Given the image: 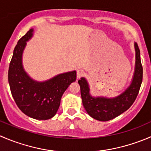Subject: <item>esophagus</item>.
Returning <instances> with one entry per match:
<instances>
[{
	"instance_id": "1",
	"label": "esophagus",
	"mask_w": 151,
	"mask_h": 151,
	"mask_svg": "<svg viewBox=\"0 0 151 151\" xmlns=\"http://www.w3.org/2000/svg\"><path fill=\"white\" fill-rule=\"evenodd\" d=\"M84 74V71L83 69H78L77 71V78H80Z\"/></svg>"
}]
</instances>
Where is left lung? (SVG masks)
Here are the masks:
<instances>
[{
    "instance_id": "left-lung-1",
    "label": "left lung",
    "mask_w": 151,
    "mask_h": 151,
    "mask_svg": "<svg viewBox=\"0 0 151 151\" xmlns=\"http://www.w3.org/2000/svg\"><path fill=\"white\" fill-rule=\"evenodd\" d=\"M134 46L136 62L134 77L131 85L120 95L114 98L93 97L89 93L90 89L86 78L82 77L78 80L83 105L88 114L93 119L103 122L113 119L127 111L135 101L142 82L143 68L140 59V51L137 43Z\"/></svg>"
}]
</instances>
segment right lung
Here are the masks:
<instances>
[{
  "label": "right lung",
  "mask_w": 151,
  "mask_h": 151,
  "mask_svg": "<svg viewBox=\"0 0 151 151\" xmlns=\"http://www.w3.org/2000/svg\"><path fill=\"white\" fill-rule=\"evenodd\" d=\"M33 29L17 42L9 63L8 80L12 95L19 109L39 120H46L56 114L63 94L77 78L76 71L58 74L45 82L32 80L24 71L22 55L26 42L32 38Z\"/></svg>",
  "instance_id": "right-lung-1"
}]
</instances>
